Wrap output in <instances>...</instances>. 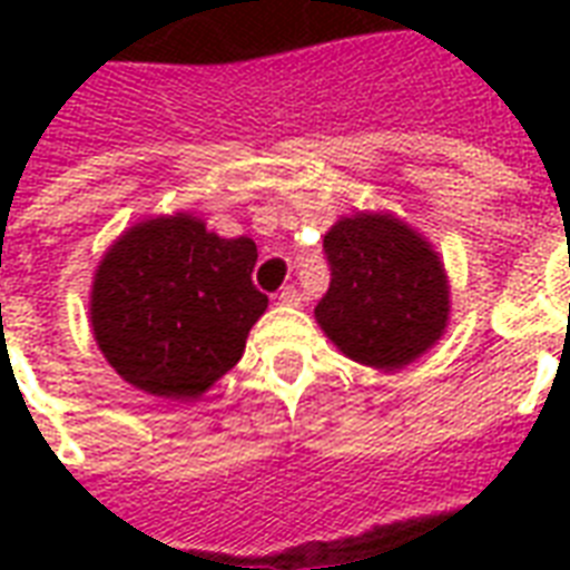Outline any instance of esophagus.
I'll use <instances>...</instances> for the list:
<instances>
[{
  "label": "esophagus",
  "instance_id": "esophagus-1",
  "mask_svg": "<svg viewBox=\"0 0 570 570\" xmlns=\"http://www.w3.org/2000/svg\"><path fill=\"white\" fill-rule=\"evenodd\" d=\"M277 302L281 304H289V307H293V304H302V293H298V286H284V289H281V293H277Z\"/></svg>",
  "mask_w": 570,
  "mask_h": 570
}]
</instances>
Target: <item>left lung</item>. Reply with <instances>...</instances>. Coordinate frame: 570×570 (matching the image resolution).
<instances>
[{
  "label": "left lung",
  "mask_w": 570,
  "mask_h": 570,
  "mask_svg": "<svg viewBox=\"0 0 570 570\" xmlns=\"http://www.w3.org/2000/svg\"><path fill=\"white\" fill-rule=\"evenodd\" d=\"M328 295L316 320L343 355L402 370L446 328L450 289L438 254L390 215H355L328 230Z\"/></svg>",
  "instance_id": "8db88e82"
}]
</instances>
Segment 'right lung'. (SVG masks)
Here are the masks:
<instances>
[{"label":"right lung","mask_w":570,"mask_h":570,"mask_svg":"<svg viewBox=\"0 0 570 570\" xmlns=\"http://www.w3.org/2000/svg\"><path fill=\"white\" fill-rule=\"evenodd\" d=\"M254 263L248 236L222 239L191 215L127 230L94 277L91 325L106 361L154 396H200L236 366L266 311Z\"/></svg>","instance_id":"add662e5"}]
</instances>
